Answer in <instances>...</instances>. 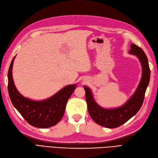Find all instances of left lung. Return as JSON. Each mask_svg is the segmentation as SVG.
Instances as JSON below:
<instances>
[{"label":"left lung","instance_id":"left-lung-1","mask_svg":"<svg viewBox=\"0 0 158 158\" xmlns=\"http://www.w3.org/2000/svg\"><path fill=\"white\" fill-rule=\"evenodd\" d=\"M129 53L136 55L142 67V75L135 92L123 106L118 108L105 109L97 103L89 88L84 86L89 115L95 123L107 128L118 127L134 116L142 106L145 91L150 79V69L146 55L140 47L131 44Z\"/></svg>","mask_w":158,"mask_h":158}]
</instances>
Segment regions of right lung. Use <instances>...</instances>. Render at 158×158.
Segmentation results:
<instances>
[{
  "instance_id": "add662e5",
  "label": "right lung",
  "mask_w": 158,
  "mask_h": 158,
  "mask_svg": "<svg viewBox=\"0 0 158 158\" xmlns=\"http://www.w3.org/2000/svg\"><path fill=\"white\" fill-rule=\"evenodd\" d=\"M15 57L8 72V91L12 103L24 119L33 127L47 128L53 126L62 119L67 101L77 85L64 87L45 100L34 101L26 98L18 91L13 81L12 69Z\"/></svg>"
}]
</instances>
